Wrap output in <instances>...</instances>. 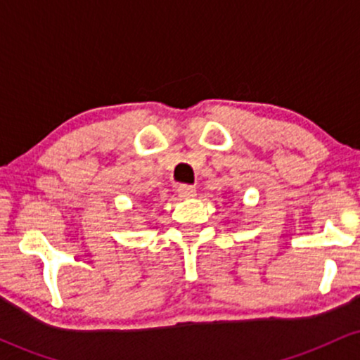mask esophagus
Returning <instances> with one entry per match:
<instances>
[{
	"label": "esophagus",
	"mask_w": 360,
	"mask_h": 360,
	"mask_svg": "<svg viewBox=\"0 0 360 360\" xmlns=\"http://www.w3.org/2000/svg\"><path fill=\"white\" fill-rule=\"evenodd\" d=\"M177 194H179V198H193L196 196V188L191 184H181L179 188H177Z\"/></svg>",
	"instance_id": "obj_1"
}]
</instances>
